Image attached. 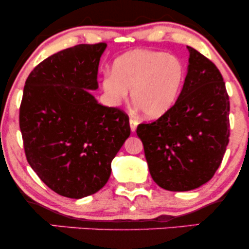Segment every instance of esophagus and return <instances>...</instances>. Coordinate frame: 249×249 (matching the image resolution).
<instances>
[{
	"instance_id": "obj_1",
	"label": "esophagus",
	"mask_w": 249,
	"mask_h": 249,
	"mask_svg": "<svg viewBox=\"0 0 249 249\" xmlns=\"http://www.w3.org/2000/svg\"><path fill=\"white\" fill-rule=\"evenodd\" d=\"M137 125H138V122L136 121V119L133 118H130V128L132 132H134V131L137 130Z\"/></svg>"
}]
</instances>
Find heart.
I'll return each instance as SVG.
<instances>
[{
    "label": "heart",
    "instance_id": "b5f03b06",
    "mask_svg": "<svg viewBox=\"0 0 249 249\" xmlns=\"http://www.w3.org/2000/svg\"><path fill=\"white\" fill-rule=\"evenodd\" d=\"M186 68L179 57L161 51L134 50L115 59L112 72L101 79V89L111 107L128 97L147 118L166 115L178 101L184 87Z\"/></svg>",
    "mask_w": 249,
    "mask_h": 249
}]
</instances>
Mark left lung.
<instances>
[{"mask_svg":"<svg viewBox=\"0 0 249 249\" xmlns=\"http://www.w3.org/2000/svg\"><path fill=\"white\" fill-rule=\"evenodd\" d=\"M174 107L151 124H139L151 177L158 186L185 192L206 184L230 142V98L218 68L193 48Z\"/></svg>","mask_w":249,"mask_h":249,"instance_id":"obj_1","label":"left lung"}]
</instances>
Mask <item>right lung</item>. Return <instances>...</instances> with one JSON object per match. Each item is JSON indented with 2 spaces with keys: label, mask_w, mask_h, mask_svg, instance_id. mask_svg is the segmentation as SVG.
Returning <instances> with one entry per match:
<instances>
[{
  "label": "right lung",
  "mask_w": 249,
  "mask_h": 249,
  "mask_svg": "<svg viewBox=\"0 0 249 249\" xmlns=\"http://www.w3.org/2000/svg\"><path fill=\"white\" fill-rule=\"evenodd\" d=\"M105 43L78 44L39 63L25 81L19 128L27 160L53 192L82 199L98 192L130 136L128 117L99 104L97 71Z\"/></svg>",
  "instance_id": "obj_1"
}]
</instances>
